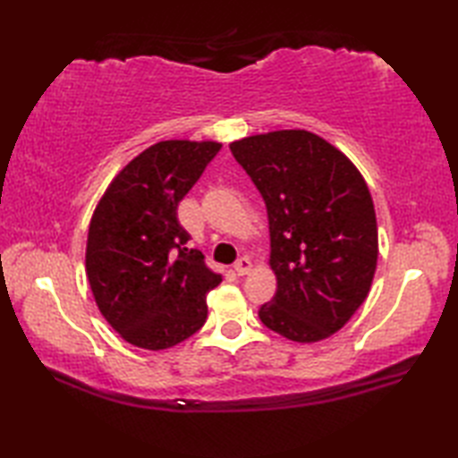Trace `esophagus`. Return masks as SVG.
<instances>
[{"instance_id": "1", "label": "esophagus", "mask_w": 458, "mask_h": 458, "mask_svg": "<svg viewBox=\"0 0 458 458\" xmlns=\"http://www.w3.org/2000/svg\"><path fill=\"white\" fill-rule=\"evenodd\" d=\"M250 269H251V261L248 258H240L234 264L236 276H246V274H250Z\"/></svg>"}]
</instances>
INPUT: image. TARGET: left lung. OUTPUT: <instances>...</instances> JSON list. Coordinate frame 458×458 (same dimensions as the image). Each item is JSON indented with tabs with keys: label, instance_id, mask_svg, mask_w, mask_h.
<instances>
[{
	"label": "left lung",
	"instance_id": "8db88e82",
	"mask_svg": "<svg viewBox=\"0 0 458 458\" xmlns=\"http://www.w3.org/2000/svg\"><path fill=\"white\" fill-rule=\"evenodd\" d=\"M266 200L277 277L259 318L295 343H318L364 303L377 264L372 194L343 151L305 130L230 143Z\"/></svg>",
	"mask_w": 458,
	"mask_h": 458
}]
</instances>
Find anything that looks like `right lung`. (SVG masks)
<instances>
[{
	"label": "right lung",
	"instance_id": "obj_1",
	"mask_svg": "<svg viewBox=\"0 0 458 458\" xmlns=\"http://www.w3.org/2000/svg\"><path fill=\"white\" fill-rule=\"evenodd\" d=\"M220 148L187 140L151 145L115 174L92 214L86 276L104 318L133 346L171 348L207 320V293L222 276L187 248L177 207Z\"/></svg>",
	"mask_w": 458,
	"mask_h": 458
}]
</instances>
